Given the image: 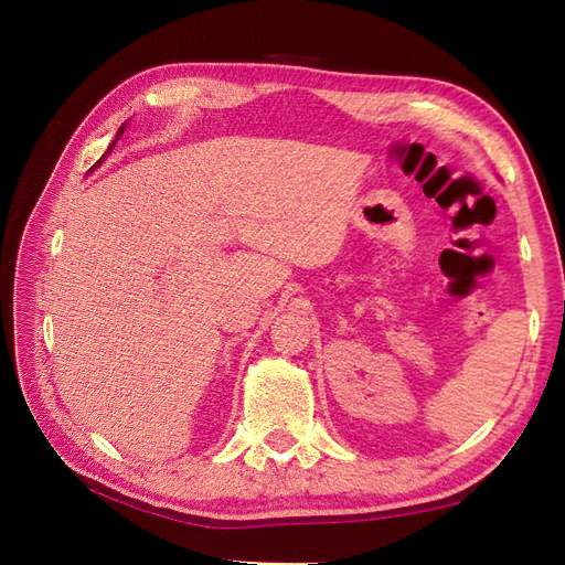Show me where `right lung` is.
<instances>
[{"label":"right lung","instance_id":"add662e5","mask_svg":"<svg viewBox=\"0 0 565 565\" xmlns=\"http://www.w3.org/2000/svg\"><path fill=\"white\" fill-rule=\"evenodd\" d=\"M122 131H125V125H122V127H119V131H117V139H119V134H122ZM117 139H115V141H117ZM115 141H113V143H110V148H113V146H115ZM110 148H108V150H110ZM104 158H106V156H104ZM104 158H100V160H104ZM100 160H98V162H96V164H94V167H98V164H100Z\"/></svg>","mask_w":565,"mask_h":565}]
</instances>
